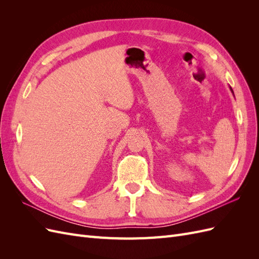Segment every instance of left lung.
Returning <instances> with one entry per match:
<instances>
[{
	"instance_id": "1",
	"label": "left lung",
	"mask_w": 259,
	"mask_h": 259,
	"mask_svg": "<svg viewBox=\"0 0 259 259\" xmlns=\"http://www.w3.org/2000/svg\"><path fill=\"white\" fill-rule=\"evenodd\" d=\"M230 91H231V93L233 94V91H232V89H231V88H230Z\"/></svg>"
}]
</instances>
